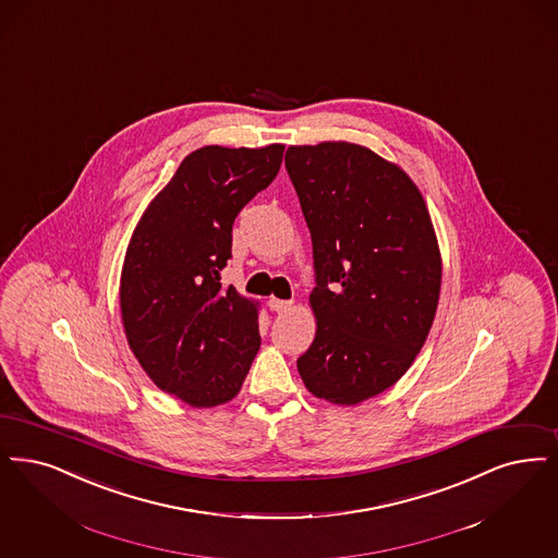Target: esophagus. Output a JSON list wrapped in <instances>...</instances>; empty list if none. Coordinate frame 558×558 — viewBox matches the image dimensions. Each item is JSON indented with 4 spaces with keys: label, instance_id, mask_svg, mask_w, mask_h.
Listing matches in <instances>:
<instances>
[{
    "label": "esophagus",
    "instance_id": "obj_1",
    "mask_svg": "<svg viewBox=\"0 0 558 558\" xmlns=\"http://www.w3.org/2000/svg\"><path fill=\"white\" fill-rule=\"evenodd\" d=\"M269 310L276 313H287L292 310V301H282V299H269Z\"/></svg>",
    "mask_w": 558,
    "mask_h": 558
}]
</instances>
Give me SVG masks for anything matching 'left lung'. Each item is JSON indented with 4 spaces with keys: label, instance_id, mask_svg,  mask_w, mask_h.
<instances>
[{
    "label": "left lung",
    "instance_id": "left-lung-1",
    "mask_svg": "<svg viewBox=\"0 0 558 558\" xmlns=\"http://www.w3.org/2000/svg\"><path fill=\"white\" fill-rule=\"evenodd\" d=\"M312 232L317 330L296 359L317 399L357 404L397 384L429 335L442 259L424 197L397 163L347 141L290 145Z\"/></svg>",
    "mask_w": 558,
    "mask_h": 558
}]
</instances>
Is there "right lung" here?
I'll return each mask as SVG.
<instances>
[{"mask_svg":"<svg viewBox=\"0 0 558 558\" xmlns=\"http://www.w3.org/2000/svg\"><path fill=\"white\" fill-rule=\"evenodd\" d=\"M284 145H207L182 159L134 228L120 278L126 340L147 376L191 407L232 401L259 351L257 303L220 271L239 211L276 179Z\"/></svg>","mask_w":558,"mask_h":558,"instance_id":"1","label":"right lung"}]
</instances>
